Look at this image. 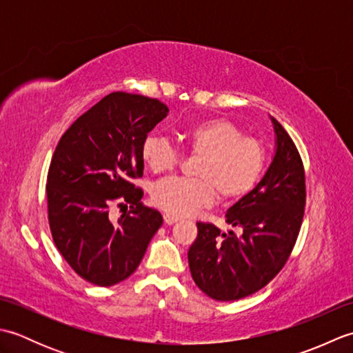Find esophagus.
Returning <instances> with one entry per match:
<instances>
[{"mask_svg":"<svg viewBox=\"0 0 353 353\" xmlns=\"http://www.w3.org/2000/svg\"><path fill=\"white\" fill-rule=\"evenodd\" d=\"M163 221L167 223V224H174L176 221H179V219H177V216H174V215H171V214H165L163 215Z\"/></svg>","mask_w":353,"mask_h":353,"instance_id":"esophagus-1","label":"esophagus"}]
</instances>
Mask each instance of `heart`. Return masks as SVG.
<instances>
[{
	"instance_id": "b5f03b06",
	"label": "heart",
	"mask_w": 353,
	"mask_h": 353,
	"mask_svg": "<svg viewBox=\"0 0 353 353\" xmlns=\"http://www.w3.org/2000/svg\"><path fill=\"white\" fill-rule=\"evenodd\" d=\"M183 138L200 159L194 170L197 179L170 177L153 186L152 199L163 211L191 215L221 201L241 199L258 182L265 163V150L258 139L228 119H208L190 127ZM142 161L153 172L174 168L181 153L168 139L150 134L142 142Z\"/></svg>"
}]
</instances>
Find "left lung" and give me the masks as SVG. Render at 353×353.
I'll return each mask as SVG.
<instances>
[{"label": "left lung", "instance_id": "obj_1", "mask_svg": "<svg viewBox=\"0 0 353 353\" xmlns=\"http://www.w3.org/2000/svg\"><path fill=\"white\" fill-rule=\"evenodd\" d=\"M274 129V154L256 186L226 212L234 230L221 234L209 223H197L199 235L190 247V272L211 299L238 301L273 279L294 245L305 209V171L301 154L283 127Z\"/></svg>", "mask_w": 353, "mask_h": 353}]
</instances>
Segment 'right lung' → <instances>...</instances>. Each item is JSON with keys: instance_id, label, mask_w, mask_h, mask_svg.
Returning <instances> with one entry per match:
<instances>
[{"instance_id": "add662e5", "label": "right lung", "mask_w": 353, "mask_h": 353, "mask_svg": "<svg viewBox=\"0 0 353 353\" xmlns=\"http://www.w3.org/2000/svg\"><path fill=\"white\" fill-rule=\"evenodd\" d=\"M163 103L144 95L112 92L72 123L52 154L48 221L54 244L85 281L110 287L138 268L162 215L141 203V148L148 132L168 115ZM121 201L129 214L112 222L108 209Z\"/></svg>"}]
</instances>
